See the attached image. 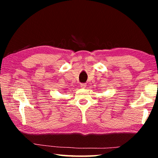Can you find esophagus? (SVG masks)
Listing matches in <instances>:
<instances>
[{"label":"esophagus","mask_w":158,"mask_h":158,"mask_svg":"<svg viewBox=\"0 0 158 158\" xmlns=\"http://www.w3.org/2000/svg\"><path fill=\"white\" fill-rule=\"evenodd\" d=\"M85 86H86L85 84H81V88H82V89H85Z\"/></svg>","instance_id":"1"}]
</instances>
